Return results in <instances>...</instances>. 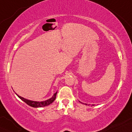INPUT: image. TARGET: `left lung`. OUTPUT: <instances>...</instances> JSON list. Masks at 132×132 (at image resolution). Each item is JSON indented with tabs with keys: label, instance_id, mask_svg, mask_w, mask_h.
I'll return each mask as SVG.
<instances>
[{
	"label": "left lung",
	"instance_id": "left-lung-1",
	"mask_svg": "<svg viewBox=\"0 0 132 132\" xmlns=\"http://www.w3.org/2000/svg\"><path fill=\"white\" fill-rule=\"evenodd\" d=\"M85 105H87V104H86V103H85Z\"/></svg>",
	"mask_w": 132,
	"mask_h": 132
}]
</instances>
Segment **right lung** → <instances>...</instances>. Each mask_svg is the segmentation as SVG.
<instances>
[{
	"label": "right lung",
	"instance_id": "add662e5",
	"mask_svg": "<svg viewBox=\"0 0 132 132\" xmlns=\"http://www.w3.org/2000/svg\"><path fill=\"white\" fill-rule=\"evenodd\" d=\"M56 93H55L54 96H53L52 97H51V99L47 100L46 101H43V102H35V101H29V100L26 99L22 97L18 96L21 99L22 101H23L24 102H25L27 104L29 105V106H32V107H43V106H46L49 105L51 104L55 101L56 98Z\"/></svg>",
	"mask_w": 132,
	"mask_h": 132
}]
</instances>
